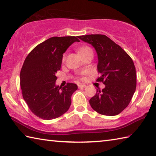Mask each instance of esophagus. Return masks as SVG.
Here are the masks:
<instances>
[{
    "instance_id": "obj_1",
    "label": "esophagus",
    "mask_w": 156,
    "mask_h": 156,
    "mask_svg": "<svg viewBox=\"0 0 156 156\" xmlns=\"http://www.w3.org/2000/svg\"><path fill=\"white\" fill-rule=\"evenodd\" d=\"M84 87H86V85H84V84H78V88H84Z\"/></svg>"
}]
</instances>
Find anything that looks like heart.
I'll return each instance as SVG.
<instances>
[{
    "label": "heart",
    "mask_w": 156,
    "mask_h": 156,
    "mask_svg": "<svg viewBox=\"0 0 156 156\" xmlns=\"http://www.w3.org/2000/svg\"><path fill=\"white\" fill-rule=\"evenodd\" d=\"M91 49L90 47H81L80 49H79V53H80V55H82V54H83L84 53H85V52L88 51H91ZM65 56H63V60H65Z\"/></svg>",
    "instance_id": "heart-1"
}]
</instances>
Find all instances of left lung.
I'll use <instances>...</instances> for the list:
<instances>
[{
    "label": "left lung",
    "instance_id": "8db88e82",
    "mask_svg": "<svg viewBox=\"0 0 156 156\" xmlns=\"http://www.w3.org/2000/svg\"><path fill=\"white\" fill-rule=\"evenodd\" d=\"M78 38L96 49L98 72L101 73L97 80L105 85L102 91L97 89L96 95L89 100L91 107L102 115L119 114L128 106L136 91V72L133 60L107 36L91 34Z\"/></svg>",
    "mask_w": 156,
    "mask_h": 156
}]
</instances>
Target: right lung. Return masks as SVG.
<instances>
[{"label":"right lung","instance_id":"right-lung-1","mask_svg":"<svg viewBox=\"0 0 156 156\" xmlns=\"http://www.w3.org/2000/svg\"><path fill=\"white\" fill-rule=\"evenodd\" d=\"M74 42L80 41L76 36L51 37L37 45L23 63L20 73L23 97L31 112L42 119H55L69 109L78 86L56 85V73L61 67L62 54Z\"/></svg>","mask_w":156,"mask_h":156}]
</instances>
